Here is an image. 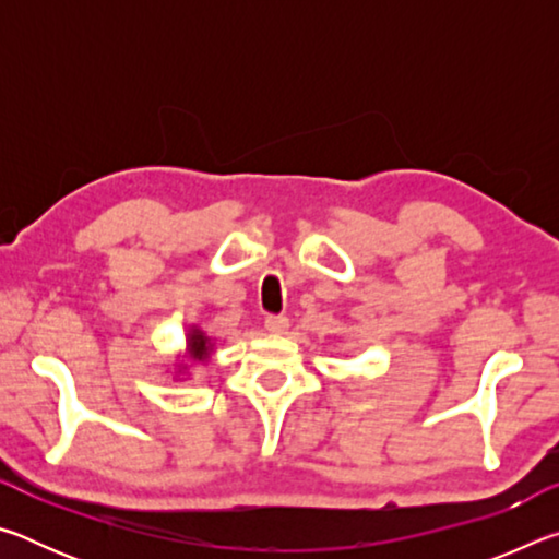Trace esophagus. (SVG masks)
I'll use <instances>...</instances> for the list:
<instances>
[{
    "label": "esophagus",
    "instance_id": "1",
    "mask_svg": "<svg viewBox=\"0 0 559 559\" xmlns=\"http://www.w3.org/2000/svg\"><path fill=\"white\" fill-rule=\"evenodd\" d=\"M266 330H269V333H286L288 318L286 316H269L266 318Z\"/></svg>",
    "mask_w": 559,
    "mask_h": 559
}]
</instances>
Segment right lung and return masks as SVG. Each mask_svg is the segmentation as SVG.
I'll list each match as a JSON object with an SVG mask.
<instances>
[{"mask_svg": "<svg viewBox=\"0 0 559 559\" xmlns=\"http://www.w3.org/2000/svg\"><path fill=\"white\" fill-rule=\"evenodd\" d=\"M189 347H192L194 359H204L206 353H210V347H206V337L202 333L189 335Z\"/></svg>", "mask_w": 559, "mask_h": 559, "instance_id": "1", "label": "right lung"}]
</instances>
